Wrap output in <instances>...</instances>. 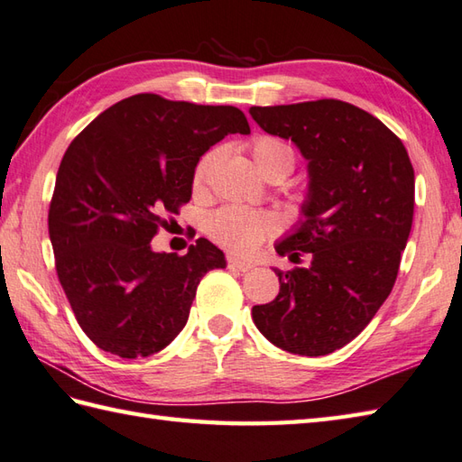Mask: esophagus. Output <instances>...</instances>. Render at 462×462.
<instances>
[{
  "label": "esophagus",
  "mask_w": 462,
  "mask_h": 462,
  "mask_svg": "<svg viewBox=\"0 0 462 462\" xmlns=\"http://www.w3.org/2000/svg\"><path fill=\"white\" fill-rule=\"evenodd\" d=\"M229 267L233 271H241V273H247L253 269V263L249 261H243V259H237V257H229Z\"/></svg>",
  "instance_id": "34e87169"
}]
</instances>
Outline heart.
Instances as JSON below:
<instances>
[{
	"mask_svg": "<svg viewBox=\"0 0 462 462\" xmlns=\"http://www.w3.org/2000/svg\"><path fill=\"white\" fill-rule=\"evenodd\" d=\"M249 152L253 155V162L259 167V171L265 177L277 171L287 177L295 167L293 149L279 137L257 135L249 143ZM215 159H217V149H211V152H207L197 162L193 171L195 189H203L205 187ZM279 227L281 223L275 215L253 211L239 205H225L221 209L211 213L209 219H207V233H209V237L215 243H219L221 247L235 253H251L263 241L273 237L279 231Z\"/></svg>",
	"mask_w": 462,
	"mask_h": 462,
	"instance_id": "heart-1",
	"label": "heart"
}]
</instances>
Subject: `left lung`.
I'll return each instance as SVG.
<instances>
[{
	"label": "left lung",
	"instance_id": "obj_1",
	"mask_svg": "<svg viewBox=\"0 0 462 462\" xmlns=\"http://www.w3.org/2000/svg\"><path fill=\"white\" fill-rule=\"evenodd\" d=\"M271 135L309 162L305 219L277 245L309 267L275 269L279 295L253 321L279 349L319 356L341 349L391 295L415 211V171L402 141L371 113L338 99L251 107Z\"/></svg>",
	"mask_w": 462,
	"mask_h": 462
}]
</instances>
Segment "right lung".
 I'll list each match as a JSON object with an SVG mask.
<instances>
[{
	"mask_svg": "<svg viewBox=\"0 0 462 462\" xmlns=\"http://www.w3.org/2000/svg\"><path fill=\"white\" fill-rule=\"evenodd\" d=\"M229 134H251L237 107L137 93L71 141L47 225L65 297L99 349L124 359L165 349L205 273L227 265L207 239L187 255L155 253L152 239L189 203L199 157Z\"/></svg>",
	"mask_w": 462,
	"mask_h": 462,
	"instance_id": "add662e5",
	"label": "right lung"
}]
</instances>
